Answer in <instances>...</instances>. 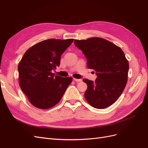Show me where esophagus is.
Listing matches in <instances>:
<instances>
[{
	"label": "esophagus",
	"mask_w": 148,
	"mask_h": 148,
	"mask_svg": "<svg viewBox=\"0 0 148 148\" xmlns=\"http://www.w3.org/2000/svg\"><path fill=\"white\" fill-rule=\"evenodd\" d=\"M73 81H75V82H81V81H82V79H77V78H73Z\"/></svg>",
	"instance_id": "34e87169"
}]
</instances>
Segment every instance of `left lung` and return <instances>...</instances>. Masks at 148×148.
Returning <instances> with one entry per match:
<instances>
[{
    "label": "left lung",
    "instance_id": "8db88e82",
    "mask_svg": "<svg viewBox=\"0 0 148 148\" xmlns=\"http://www.w3.org/2000/svg\"><path fill=\"white\" fill-rule=\"evenodd\" d=\"M74 43L86 58L88 68L95 70L97 75L95 82L83 79L88 86L85 99L96 109L111 106L127 82L129 64L125 53L114 44L100 38L76 39Z\"/></svg>",
    "mask_w": 148,
    "mask_h": 148
}]
</instances>
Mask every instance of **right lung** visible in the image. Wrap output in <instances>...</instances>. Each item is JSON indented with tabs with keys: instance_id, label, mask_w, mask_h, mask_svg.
I'll return each mask as SVG.
<instances>
[{
	"instance_id": "right-lung-1",
	"label": "right lung",
	"mask_w": 148,
	"mask_h": 148,
	"mask_svg": "<svg viewBox=\"0 0 148 148\" xmlns=\"http://www.w3.org/2000/svg\"><path fill=\"white\" fill-rule=\"evenodd\" d=\"M73 39H49L27 50L18 66L20 86L29 101L41 109L51 108L62 99L72 81L52 73L60 65L61 55Z\"/></svg>"
}]
</instances>
